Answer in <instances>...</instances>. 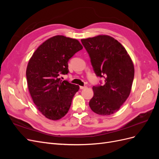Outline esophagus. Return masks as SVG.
I'll return each instance as SVG.
<instances>
[{
	"label": "esophagus",
	"instance_id": "obj_1",
	"mask_svg": "<svg viewBox=\"0 0 159 159\" xmlns=\"http://www.w3.org/2000/svg\"><path fill=\"white\" fill-rule=\"evenodd\" d=\"M88 87L87 86H80V89H86Z\"/></svg>",
	"mask_w": 159,
	"mask_h": 159
}]
</instances>
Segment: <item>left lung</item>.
Listing matches in <instances>:
<instances>
[{"mask_svg": "<svg viewBox=\"0 0 159 159\" xmlns=\"http://www.w3.org/2000/svg\"><path fill=\"white\" fill-rule=\"evenodd\" d=\"M97 76L105 79L103 85L93 86L89 105L101 115L116 113L131 93L134 69L125 48L111 36L99 35L81 39Z\"/></svg>", "mask_w": 159, "mask_h": 159, "instance_id": "1", "label": "left lung"}]
</instances>
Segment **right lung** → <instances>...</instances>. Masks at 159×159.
Returning a JSON list of instances; mask_svg holds the SVG:
<instances>
[{"label": "right lung", "instance_id": "obj_1", "mask_svg": "<svg viewBox=\"0 0 159 159\" xmlns=\"http://www.w3.org/2000/svg\"><path fill=\"white\" fill-rule=\"evenodd\" d=\"M82 48L78 40L57 35L43 42L28 61V90L37 109L46 118L56 121L68 112L80 87L59 76L68 74L69 60Z\"/></svg>", "mask_w": 159, "mask_h": 159}]
</instances>
